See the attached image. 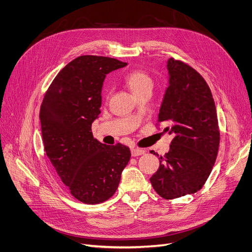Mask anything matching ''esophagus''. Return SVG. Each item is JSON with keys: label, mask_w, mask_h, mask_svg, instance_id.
Segmentation results:
<instances>
[{"label": "esophagus", "mask_w": 252, "mask_h": 252, "mask_svg": "<svg viewBox=\"0 0 252 252\" xmlns=\"http://www.w3.org/2000/svg\"><path fill=\"white\" fill-rule=\"evenodd\" d=\"M145 154V151L142 150V149H136V148H132L131 149V155L133 157H136V156H140Z\"/></svg>", "instance_id": "34e87169"}]
</instances>
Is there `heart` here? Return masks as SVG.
Returning <instances> with one entry per match:
<instances>
[{
	"label": "heart",
	"instance_id": "heart-1",
	"mask_svg": "<svg viewBox=\"0 0 252 252\" xmlns=\"http://www.w3.org/2000/svg\"><path fill=\"white\" fill-rule=\"evenodd\" d=\"M125 82L130 89V91L136 95L148 89H152L153 80L146 72L132 71L127 74Z\"/></svg>",
	"mask_w": 252,
	"mask_h": 252
}]
</instances>
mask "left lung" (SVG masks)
<instances>
[{
    "mask_svg": "<svg viewBox=\"0 0 252 252\" xmlns=\"http://www.w3.org/2000/svg\"><path fill=\"white\" fill-rule=\"evenodd\" d=\"M166 68L168 83L158 122L165 125L162 133L173 135V140L168 152L159 157V168L150 181L161 197L173 199L195 193L206 183L220 134L214 99L203 76L173 58Z\"/></svg>",
    "mask_w": 252,
    "mask_h": 252,
    "instance_id": "obj_1",
    "label": "left lung"
}]
</instances>
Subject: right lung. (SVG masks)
<instances>
[{
	"mask_svg": "<svg viewBox=\"0 0 252 252\" xmlns=\"http://www.w3.org/2000/svg\"><path fill=\"white\" fill-rule=\"evenodd\" d=\"M126 65L107 57L74 59L55 77L40 108L45 153L71 194L85 204L115 194L131 156L128 147L101 144L92 133L105 76Z\"/></svg>",
	"mask_w": 252,
	"mask_h": 252,
	"instance_id": "obj_1",
	"label": "right lung"
}]
</instances>
